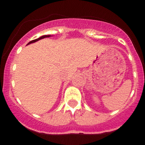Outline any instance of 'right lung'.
I'll use <instances>...</instances> for the list:
<instances>
[{"label":"right lung","mask_w":145,"mask_h":145,"mask_svg":"<svg viewBox=\"0 0 145 145\" xmlns=\"http://www.w3.org/2000/svg\"><path fill=\"white\" fill-rule=\"evenodd\" d=\"M50 36H51V35H43V36L40 37V38H37V39H35V40H31V41L29 42V43H27V45L30 44V43H35V42L38 41V40H40V39H43V38H48V37H50Z\"/></svg>","instance_id":"1"}]
</instances>
